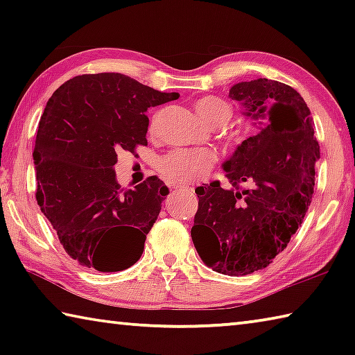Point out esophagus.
Masks as SVG:
<instances>
[{
    "label": "esophagus",
    "instance_id": "1",
    "mask_svg": "<svg viewBox=\"0 0 355 355\" xmlns=\"http://www.w3.org/2000/svg\"><path fill=\"white\" fill-rule=\"evenodd\" d=\"M180 191H194V188H189V186H180Z\"/></svg>",
    "mask_w": 355,
    "mask_h": 355
}]
</instances>
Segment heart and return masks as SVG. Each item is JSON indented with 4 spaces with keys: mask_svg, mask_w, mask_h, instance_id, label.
I'll return each mask as SVG.
<instances>
[{
    "mask_svg": "<svg viewBox=\"0 0 355 355\" xmlns=\"http://www.w3.org/2000/svg\"><path fill=\"white\" fill-rule=\"evenodd\" d=\"M199 117L208 127L225 125L233 114L232 105L224 98L207 95L194 103ZM214 164V155L208 150H175L159 159L158 169L173 183H189L202 178Z\"/></svg>",
    "mask_w": 355,
    "mask_h": 355,
    "instance_id": "1",
    "label": "heart"
}]
</instances>
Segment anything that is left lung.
<instances>
[{
	"mask_svg": "<svg viewBox=\"0 0 355 355\" xmlns=\"http://www.w3.org/2000/svg\"><path fill=\"white\" fill-rule=\"evenodd\" d=\"M228 97L245 107V116L261 120L260 130L224 163L232 188L213 182L196 189L191 236L207 266L238 277L272 263L302 224L320 146L307 103L288 84L258 78L235 84Z\"/></svg>",
	"mask_w": 355,
	"mask_h": 355,
	"instance_id": "1",
	"label": "left lung"
}]
</instances>
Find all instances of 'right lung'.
Listing matches in <instances>:
<instances>
[{"mask_svg":"<svg viewBox=\"0 0 355 355\" xmlns=\"http://www.w3.org/2000/svg\"><path fill=\"white\" fill-rule=\"evenodd\" d=\"M122 73L80 75L48 100L34 147L35 199L67 254L100 272L139 260L169 194L158 177L123 191L117 152L147 146L150 106L177 100Z\"/></svg>","mask_w":355,"mask_h":355,"instance_id":"add662e5","label":"right lung"}]
</instances>
